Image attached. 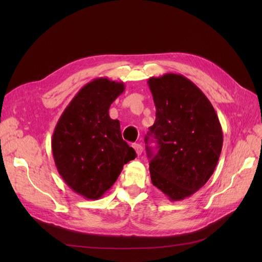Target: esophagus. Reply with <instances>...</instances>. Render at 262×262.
Wrapping results in <instances>:
<instances>
[{
	"mask_svg": "<svg viewBox=\"0 0 262 262\" xmlns=\"http://www.w3.org/2000/svg\"><path fill=\"white\" fill-rule=\"evenodd\" d=\"M132 147L134 148V150H136V153H137V155H138V156H140V155L142 154V150H143V147H142V145H141V144H139V143H134V144L132 145Z\"/></svg>",
	"mask_w": 262,
	"mask_h": 262,
	"instance_id": "1",
	"label": "esophagus"
}]
</instances>
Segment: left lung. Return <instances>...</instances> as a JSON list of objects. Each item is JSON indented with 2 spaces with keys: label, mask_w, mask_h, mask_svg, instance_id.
<instances>
[{
  "label": "left lung",
  "mask_w": 262,
  "mask_h": 262,
  "mask_svg": "<svg viewBox=\"0 0 262 262\" xmlns=\"http://www.w3.org/2000/svg\"><path fill=\"white\" fill-rule=\"evenodd\" d=\"M156 119L145 143L152 184L180 201L202 188L215 169L223 146V132L208 97L181 74L166 73L147 81Z\"/></svg>",
  "instance_id": "obj_1"
}]
</instances>
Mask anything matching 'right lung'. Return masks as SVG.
<instances>
[{
  "label": "right lung",
  "mask_w": 262,
  "mask_h": 262,
  "mask_svg": "<svg viewBox=\"0 0 262 262\" xmlns=\"http://www.w3.org/2000/svg\"><path fill=\"white\" fill-rule=\"evenodd\" d=\"M122 82L95 78L78 91L55 125L51 147L66 184L86 199L97 200L112 188L123 165L137 154L122 140L110 105L123 93Z\"/></svg>",
  "instance_id": "add662e5"
}]
</instances>
